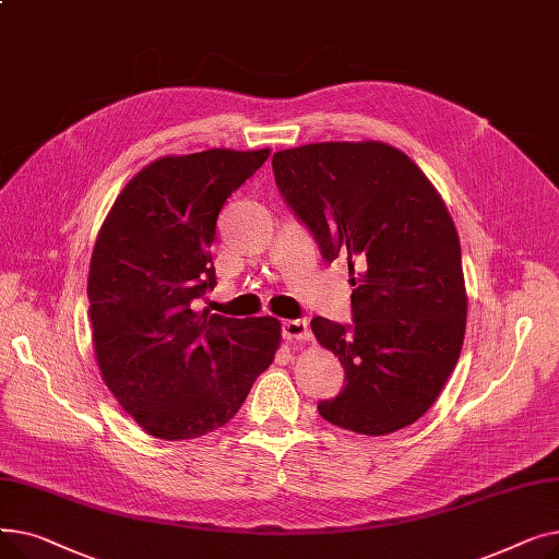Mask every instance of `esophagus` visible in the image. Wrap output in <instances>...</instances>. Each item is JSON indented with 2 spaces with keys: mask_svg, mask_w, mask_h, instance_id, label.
Instances as JSON below:
<instances>
[{
  "mask_svg": "<svg viewBox=\"0 0 559 559\" xmlns=\"http://www.w3.org/2000/svg\"><path fill=\"white\" fill-rule=\"evenodd\" d=\"M281 329H283L285 340H297V342L310 340V326L306 319H287V321H283Z\"/></svg>",
  "mask_w": 559,
  "mask_h": 559,
  "instance_id": "esophagus-1",
  "label": "esophagus"
}]
</instances>
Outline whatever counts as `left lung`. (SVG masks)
Segmentation results:
<instances>
[{
	"mask_svg": "<svg viewBox=\"0 0 559 559\" xmlns=\"http://www.w3.org/2000/svg\"><path fill=\"white\" fill-rule=\"evenodd\" d=\"M272 169L321 258L346 255L354 285V324L312 319L346 383L319 415L362 435L415 424L453 373L466 329L460 240L442 197L383 142L306 144L276 152Z\"/></svg>",
	"mask_w": 559,
	"mask_h": 559,
	"instance_id": "obj_1",
	"label": "left lung"
}]
</instances>
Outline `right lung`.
<instances>
[{
  "label": "right lung",
  "instance_id": "add662e5",
  "mask_svg": "<svg viewBox=\"0 0 559 559\" xmlns=\"http://www.w3.org/2000/svg\"><path fill=\"white\" fill-rule=\"evenodd\" d=\"M270 150L167 156L127 183L91 260L95 354L112 396L158 439H192L235 417L281 342L274 317L197 312L217 285V217Z\"/></svg>",
  "mask_w": 559,
  "mask_h": 559
}]
</instances>
